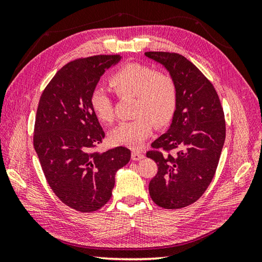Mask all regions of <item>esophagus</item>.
I'll use <instances>...</instances> for the list:
<instances>
[{"mask_svg":"<svg viewBox=\"0 0 262 262\" xmlns=\"http://www.w3.org/2000/svg\"><path fill=\"white\" fill-rule=\"evenodd\" d=\"M144 158V154L140 151H133L132 152V159L134 161H140Z\"/></svg>","mask_w":262,"mask_h":262,"instance_id":"34e87169","label":"esophagus"}]
</instances>
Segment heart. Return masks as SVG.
<instances>
[{"instance_id":"obj_1","label":"heart","mask_w":262,"mask_h":262,"mask_svg":"<svg viewBox=\"0 0 262 262\" xmlns=\"http://www.w3.org/2000/svg\"><path fill=\"white\" fill-rule=\"evenodd\" d=\"M109 83L120 98L134 97L135 118L122 121L110 133V140L118 145L138 148L152 134L154 124L165 126L178 107V85L173 76L155 71L145 64L128 63L120 66L109 77ZM90 105L97 118L110 124L115 118L114 100L102 86L94 88Z\"/></svg>"}]
</instances>
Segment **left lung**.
<instances>
[{
    "mask_svg": "<svg viewBox=\"0 0 262 262\" xmlns=\"http://www.w3.org/2000/svg\"><path fill=\"white\" fill-rule=\"evenodd\" d=\"M145 56L162 64L178 85L172 124L146 153L158 164L149 196L162 208H182L202 197L213 180L225 142L224 111L215 88L190 60L166 52Z\"/></svg>",
    "mask_w": 262,
    "mask_h": 262,
    "instance_id": "8db88e82",
    "label": "left lung"
}]
</instances>
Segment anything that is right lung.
I'll use <instances>...</instances> for the list:
<instances>
[{
  "mask_svg": "<svg viewBox=\"0 0 262 262\" xmlns=\"http://www.w3.org/2000/svg\"><path fill=\"white\" fill-rule=\"evenodd\" d=\"M120 55L79 58L60 69L42 91L36 114L33 146L49 187L66 206L92 213L109 202L115 174L130 160L118 146L100 153L104 132L90 105L100 77Z\"/></svg>",
  "mask_w": 262,
  "mask_h": 262,
  "instance_id": "obj_1",
  "label": "right lung"
}]
</instances>
